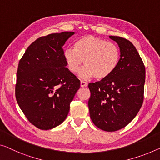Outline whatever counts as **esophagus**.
<instances>
[{
  "label": "esophagus",
  "mask_w": 160,
  "mask_h": 160,
  "mask_svg": "<svg viewBox=\"0 0 160 160\" xmlns=\"http://www.w3.org/2000/svg\"><path fill=\"white\" fill-rule=\"evenodd\" d=\"M80 86L81 87H87L88 86V83L84 82V81L81 80L80 81Z\"/></svg>",
  "instance_id": "1"
}]
</instances>
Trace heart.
I'll return each instance as SVG.
<instances>
[{"mask_svg": "<svg viewBox=\"0 0 160 160\" xmlns=\"http://www.w3.org/2000/svg\"><path fill=\"white\" fill-rule=\"evenodd\" d=\"M68 70L77 73L83 62L85 67L80 72L82 79L94 77L102 80L109 77L118 65L120 51L117 45L92 35L85 36L75 42L73 48L64 51Z\"/></svg>", "mask_w": 160, "mask_h": 160, "instance_id": "obj_1", "label": "heart"}]
</instances>
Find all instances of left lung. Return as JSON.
I'll return each instance as SVG.
<instances>
[{
  "label": "left lung",
  "mask_w": 160,
  "mask_h": 160,
  "mask_svg": "<svg viewBox=\"0 0 160 160\" xmlns=\"http://www.w3.org/2000/svg\"><path fill=\"white\" fill-rule=\"evenodd\" d=\"M109 38L118 45L120 60L109 77L89 83L88 108L90 118L98 128L115 132L128 124L141 108L146 71L132 42L120 37Z\"/></svg>",
  "instance_id": "8db88e82"
}]
</instances>
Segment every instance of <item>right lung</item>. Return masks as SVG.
<instances>
[{"instance_id":"add662e5","label":"right lung","mask_w":160,"mask_h":160,"mask_svg":"<svg viewBox=\"0 0 160 160\" xmlns=\"http://www.w3.org/2000/svg\"><path fill=\"white\" fill-rule=\"evenodd\" d=\"M75 32L42 37L26 50L16 73V98L31 123L42 130L65 120L80 81L66 68L62 47Z\"/></svg>"}]
</instances>
